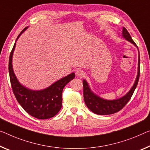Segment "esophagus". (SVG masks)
Listing matches in <instances>:
<instances>
[{
  "label": "esophagus",
  "mask_w": 150,
  "mask_h": 150,
  "mask_svg": "<svg viewBox=\"0 0 150 150\" xmlns=\"http://www.w3.org/2000/svg\"><path fill=\"white\" fill-rule=\"evenodd\" d=\"M76 74L77 76L81 78L85 75V72L82 70H78L76 72Z\"/></svg>",
  "instance_id": "34e87169"
}]
</instances>
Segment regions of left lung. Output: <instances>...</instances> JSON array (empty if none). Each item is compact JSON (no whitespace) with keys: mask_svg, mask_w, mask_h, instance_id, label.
I'll list each match as a JSON object with an SVG mask.
<instances>
[{"mask_svg":"<svg viewBox=\"0 0 150 150\" xmlns=\"http://www.w3.org/2000/svg\"><path fill=\"white\" fill-rule=\"evenodd\" d=\"M122 37L125 40L133 44V45L135 46L138 50L137 46L134 41H133L130 34L129 33L125 27H123V31H122ZM138 53H139V56H138L137 74L136 78H135L134 84H133V86L131 87L128 93L121 98L113 99V100H107V99L100 97V96L96 94L92 91L88 82L85 79L83 80V94H84V102L87 107L92 112H93L95 114L100 115L113 114L121 110L128 103V101L130 100L131 97L133 95V92L136 88L139 78L140 57L139 50H138Z\"/></svg>","mask_w":150,"mask_h":150,"instance_id":"left-lung-1","label":"left lung"}]
</instances>
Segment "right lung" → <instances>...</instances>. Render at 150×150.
<instances>
[{
    "mask_svg": "<svg viewBox=\"0 0 150 150\" xmlns=\"http://www.w3.org/2000/svg\"><path fill=\"white\" fill-rule=\"evenodd\" d=\"M27 28L28 27H25L18 35L9 57L8 72L11 86L18 103L27 113L37 119H50L54 117L61 109L62 91L64 86L74 78L75 74L71 73L42 90H31L21 84L13 68V56L16 41Z\"/></svg>",
    "mask_w": 150,
    "mask_h": 150,
    "instance_id": "add662e5",
    "label": "right lung"
}]
</instances>
